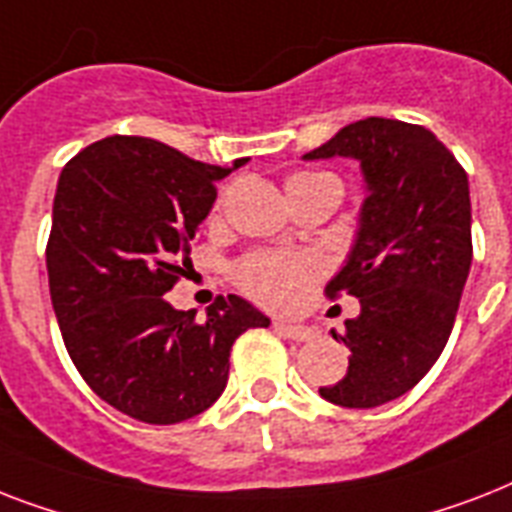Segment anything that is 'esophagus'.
<instances>
[{
    "mask_svg": "<svg viewBox=\"0 0 512 512\" xmlns=\"http://www.w3.org/2000/svg\"><path fill=\"white\" fill-rule=\"evenodd\" d=\"M273 329L284 337H292L297 342H305V340H313L316 337V329L311 327H303V324H287V321H273Z\"/></svg>",
    "mask_w": 512,
    "mask_h": 512,
    "instance_id": "obj_1",
    "label": "esophagus"
}]
</instances>
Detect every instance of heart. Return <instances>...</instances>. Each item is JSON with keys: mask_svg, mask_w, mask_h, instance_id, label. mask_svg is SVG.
<instances>
[{"mask_svg": "<svg viewBox=\"0 0 512 512\" xmlns=\"http://www.w3.org/2000/svg\"><path fill=\"white\" fill-rule=\"evenodd\" d=\"M321 273H324V260L313 252H263V255L247 257L236 268V281L257 303L271 305V308H289L311 289Z\"/></svg>", "mask_w": 512, "mask_h": 512, "instance_id": "heart-1", "label": "heart"}]
</instances>
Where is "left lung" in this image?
Here are the masks:
<instances>
[{
	"instance_id": "left-lung-1",
	"label": "left lung",
	"mask_w": 512,
	"mask_h": 512,
	"mask_svg": "<svg viewBox=\"0 0 512 512\" xmlns=\"http://www.w3.org/2000/svg\"><path fill=\"white\" fill-rule=\"evenodd\" d=\"M335 156L356 159L366 199L327 292L358 297L361 313L342 337L332 332L348 345V372L319 393L372 409L409 393L452 335L473 260L470 185L452 151L420 124L369 116L303 159Z\"/></svg>"
}]
</instances>
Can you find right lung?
<instances>
[{
  "label": "right lung",
  "instance_id": "right-lung-1",
  "mask_svg": "<svg viewBox=\"0 0 512 512\" xmlns=\"http://www.w3.org/2000/svg\"><path fill=\"white\" fill-rule=\"evenodd\" d=\"M247 162L215 167L159 140L114 135L60 172L47 241L60 335L84 382L135 420L175 425L209 409L236 337L271 324L239 295L217 297L204 321L164 297L183 276L215 183Z\"/></svg>",
  "mask_w": 512,
  "mask_h": 512
}]
</instances>
